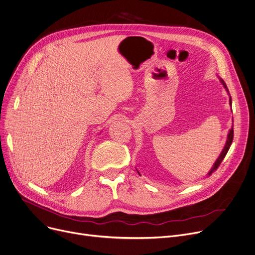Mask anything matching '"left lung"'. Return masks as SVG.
Wrapping results in <instances>:
<instances>
[{"mask_svg":"<svg viewBox=\"0 0 255 255\" xmlns=\"http://www.w3.org/2000/svg\"><path fill=\"white\" fill-rule=\"evenodd\" d=\"M221 82L223 83V85H224V87L226 88V90L229 92V90H228V88H227V86H226V84L224 83V81L223 80H221ZM230 103H231V105H232V99H231V97H230ZM233 138H234V128H231V130L229 131V134H228V140H227V143H226V146H225V148H224V150H223V152L221 153V155H220V157L218 158V160L215 161V163H214V165H213V167L211 168V170L209 171V173H208V175H210L213 171H215L217 170L218 168H219V166L221 165V163H222V161L224 160V158H225V156L227 155V153H228V151H229V149H230V147H231V145H232V142H233Z\"/></svg>","mask_w":255,"mask_h":255,"instance_id":"1","label":"left lung"}]
</instances>
